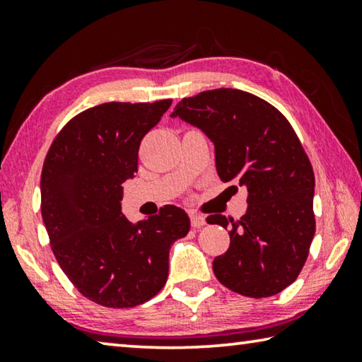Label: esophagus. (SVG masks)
Returning a JSON list of instances; mask_svg holds the SVG:
<instances>
[{"label": "esophagus", "mask_w": 362, "mask_h": 362, "mask_svg": "<svg viewBox=\"0 0 362 362\" xmlns=\"http://www.w3.org/2000/svg\"><path fill=\"white\" fill-rule=\"evenodd\" d=\"M190 221H192V227H193V228H202V227L204 226V223H206L204 217L197 214V212H192V214H190Z\"/></svg>", "instance_id": "34e87169"}]
</instances>
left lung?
Listing matches in <instances>:
<instances>
[{"label":"left lung","mask_w":362,"mask_h":362,"mask_svg":"<svg viewBox=\"0 0 362 362\" xmlns=\"http://www.w3.org/2000/svg\"><path fill=\"white\" fill-rule=\"evenodd\" d=\"M175 116L214 143L221 180L248 192L240 219H206L230 227V246L212 261L217 280L250 298L280 293L300 275L315 232L314 170L296 132L271 103L233 88L183 98Z\"/></svg>","instance_id":"8db88e82"}]
</instances>
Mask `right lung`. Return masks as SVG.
<instances>
[{"label":"right lung","mask_w":362,"mask_h":362,"mask_svg":"<svg viewBox=\"0 0 362 362\" xmlns=\"http://www.w3.org/2000/svg\"><path fill=\"white\" fill-rule=\"evenodd\" d=\"M172 100L105 103L85 109L51 143L42 169V217L72 285L105 308H134L163 288L169 248L190 230L168 204L146 221L120 212L122 183L139 170V148Z\"/></svg>","instance_id":"obj_1"}]
</instances>
